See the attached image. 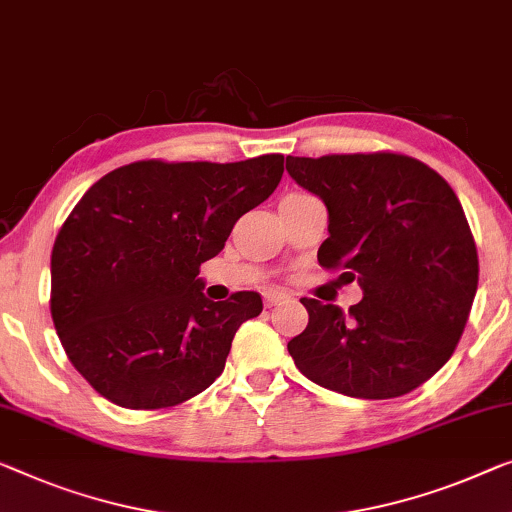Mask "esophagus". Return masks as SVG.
I'll return each mask as SVG.
<instances>
[{
  "mask_svg": "<svg viewBox=\"0 0 512 512\" xmlns=\"http://www.w3.org/2000/svg\"><path fill=\"white\" fill-rule=\"evenodd\" d=\"M289 299V296L285 292H280V289H269V292L264 294V303L266 308H273V305H280L285 303Z\"/></svg>",
  "mask_w": 512,
  "mask_h": 512,
  "instance_id": "esophagus-1",
  "label": "esophagus"
}]
</instances>
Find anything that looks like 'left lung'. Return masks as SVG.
Here are the masks:
<instances>
[{"mask_svg": "<svg viewBox=\"0 0 512 512\" xmlns=\"http://www.w3.org/2000/svg\"><path fill=\"white\" fill-rule=\"evenodd\" d=\"M287 172L329 209L324 269L358 280L363 301L301 299L308 326L287 342L296 368L329 391L400 398L453 356L478 287V253L455 190L395 151L287 156Z\"/></svg>", "mask_w": 512, "mask_h": 512, "instance_id": "left-lung-1", "label": "left lung"}]
</instances>
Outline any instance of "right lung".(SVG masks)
Here are the masks:
<instances>
[{"label": "right lung", "instance_id": "1", "mask_svg": "<svg viewBox=\"0 0 512 512\" xmlns=\"http://www.w3.org/2000/svg\"><path fill=\"white\" fill-rule=\"evenodd\" d=\"M282 160H137L68 213L52 248L50 312L68 361L105 400L165 409L220 377L262 296L213 303L197 276L236 220L276 190Z\"/></svg>", "mask_w": 512, "mask_h": 512}]
</instances>
